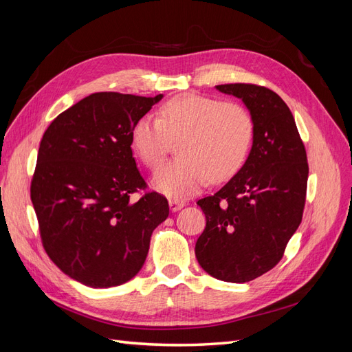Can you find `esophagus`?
<instances>
[{"instance_id": "obj_1", "label": "esophagus", "mask_w": 352, "mask_h": 352, "mask_svg": "<svg viewBox=\"0 0 352 352\" xmlns=\"http://www.w3.org/2000/svg\"><path fill=\"white\" fill-rule=\"evenodd\" d=\"M168 206H170V210H172V211H177V210H180V208L185 206V202L184 201H179V199H170L168 201Z\"/></svg>"}]
</instances>
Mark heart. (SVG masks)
I'll return each instance as SVG.
<instances>
[{
    "mask_svg": "<svg viewBox=\"0 0 352 352\" xmlns=\"http://www.w3.org/2000/svg\"><path fill=\"white\" fill-rule=\"evenodd\" d=\"M254 138L251 111L236 101L182 94L166 101L160 119L142 116L132 127L135 153L150 168L162 164L172 140L177 160L155 173L153 184L172 198H186L211 182H221L242 166Z\"/></svg>",
    "mask_w": 352,
    "mask_h": 352,
    "instance_id": "heart-1",
    "label": "heart"
}]
</instances>
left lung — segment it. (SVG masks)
Returning <instances> with one entry per match:
<instances>
[{
	"label": "left lung",
	"instance_id": "8db88e82",
	"mask_svg": "<svg viewBox=\"0 0 352 352\" xmlns=\"http://www.w3.org/2000/svg\"><path fill=\"white\" fill-rule=\"evenodd\" d=\"M216 88L247 105L254 141L239 172L216 194L198 199L207 223L195 255L212 278L243 283L282 260L302 220L308 162L294 116L278 94L254 83Z\"/></svg>",
	"mask_w": 352,
	"mask_h": 352
}]
</instances>
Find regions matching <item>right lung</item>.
Masks as SVG:
<instances>
[{"label": "right lung", "instance_id": "obj_1", "mask_svg": "<svg viewBox=\"0 0 352 352\" xmlns=\"http://www.w3.org/2000/svg\"><path fill=\"white\" fill-rule=\"evenodd\" d=\"M162 98L95 92L58 114L42 136L30 180L42 247L83 285L131 280L168 216L167 198L146 192L131 148L135 122Z\"/></svg>", "mask_w": 352, "mask_h": 352}]
</instances>
